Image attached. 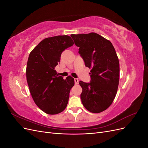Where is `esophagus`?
Returning <instances> with one entry per match:
<instances>
[{
    "instance_id": "esophagus-1",
    "label": "esophagus",
    "mask_w": 148,
    "mask_h": 148,
    "mask_svg": "<svg viewBox=\"0 0 148 148\" xmlns=\"http://www.w3.org/2000/svg\"><path fill=\"white\" fill-rule=\"evenodd\" d=\"M74 81H75V83L76 84H78V82H79V80L78 78H74Z\"/></svg>"
}]
</instances>
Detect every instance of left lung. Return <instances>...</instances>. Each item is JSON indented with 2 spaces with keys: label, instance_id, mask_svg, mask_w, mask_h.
I'll use <instances>...</instances> for the list:
<instances>
[{
  "label": "left lung",
  "instance_id": "left-lung-1",
  "mask_svg": "<svg viewBox=\"0 0 148 148\" xmlns=\"http://www.w3.org/2000/svg\"><path fill=\"white\" fill-rule=\"evenodd\" d=\"M85 66L91 68L90 83L80 81L84 107L92 113H100L112 104L119 83L118 57L110 41L95 33L71 34Z\"/></svg>",
  "mask_w": 148,
  "mask_h": 148
}]
</instances>
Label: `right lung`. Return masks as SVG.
Masks as SVG:
<instances>
[{"instance_id":"right-lung-1","label":"right lung","mask_w":148,"mask_h":148,"mask_svg":"<svg viewBox=\"0 0 148 148\" xmlns=\"http://www.w3.org/2000/svg\"><path fill=\"white\" fill-rule=\"evenodd\" d=\"M69 36H57L43 39L29 55L26 79L35 104L44 112L54 115L64 111L75 82L57 75L55 67L59 63L62 52L73 45Z\"/></svg>"}]
</instances>
